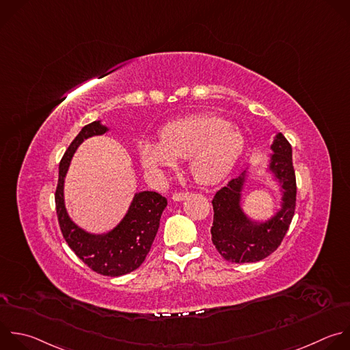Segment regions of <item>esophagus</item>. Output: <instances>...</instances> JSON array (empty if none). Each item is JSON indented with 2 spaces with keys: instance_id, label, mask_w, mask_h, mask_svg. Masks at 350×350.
Here are the masks:
<instances>
[{
  "instance_id": "esophagus-1",
  "label": "esophagus",
  "mask_w": 350,
  "mask_h": 350,
  "mask_svg": "<svg viewBox=\"0 0 350 350\" xmlns=\"http://www.w3.org/2000/svg\"><path fill=\"white\" fill-rule=\"evenodd\" d=\"M188 195H189L188 192H176V193H173L172 199H173L174 202H181V200H184Z\"/></svg>"
}]
</instances>
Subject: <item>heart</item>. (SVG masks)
<instances>
[{"instance_id": "b5f03b06", "label": "heart", "mask_w": 350, "mask_h": 350, "mask_svg": "<svg viewBox=\"0 0 350 350\" xmlns=\"http://www.w3.org/2000/svg\"><path fill=\"white\" fill-rule=\"evenodd\" d=\"M245 148L242 133L219 115L204 113L174 121L165 126L161 143L143 140L139 157L144 170L162 176L177 161L189 159L193 178L203 185H213L228 176Z\"/></svg>"}]
</instances>
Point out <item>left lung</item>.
<instances>
[{
  "mask_svg": "<svg viewBox=\"0 0 350 350\" xmlns=\"http://www.w3.org/2000/svg\"><path fill=\"white\" fill-rule=\"evenodd\" d=\"M269 169L283 188L282 208L267 222H253L241 207L246 172L218 189L211 200L214 217L211 242L229 262H257L272 254L286 237L295 211L297 183L293 150L287 139L278 133L272 144Z\"/></svg>",
  "mask_w": 350,
  "mask_h": 350,
  "instance_id": "left-lung-1",
  "label": "left lung"
}]
</instances>
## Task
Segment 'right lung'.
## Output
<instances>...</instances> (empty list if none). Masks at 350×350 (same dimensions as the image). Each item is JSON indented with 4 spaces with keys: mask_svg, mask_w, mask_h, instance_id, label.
I'll use <instances>...</instances> for the list:
<instances>
[{
    "mask_svg": "<svg viewBox=\"0 0 350 350\" xmlns=\"http://www.w3.org/2000/svg\"><path fill=\"white\" fill-rule=\"evenodd\" d=\"M107 131L98 121H94L83 126L72 140L59 165L55 202L62 234L70 249L92 271L115 278L133 272L144 262L157 237L167 200L154 191L136 193L124 219L104 235L88 234L70 219L64 207L63 187L71 158L85 139L103 135Z\"/></svg>",
    "mask_w": 350,
    "mask_h": 350,
    "instance_id": "right-lung-1",
    "label": "right lung"
}]
</instances>
